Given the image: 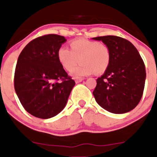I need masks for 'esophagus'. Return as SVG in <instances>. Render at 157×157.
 <instances>
[{
	"instance_id": "esophagus-1",
	"label": "esophagus",
	"mask_w": 157,
	"mask_h": 157,
	"mask_svg": "<svg viewBox=\"0 0 157 157\" xmlns=\"http://www.w3.org/2000/svg\"><path fill=\"white\" fill-rule=\"evenodd\" d=\"M74 80H75L76 83H80V82H81L83 79L82 78V77H75V78H74Z\"/></svg>"
}]
</instances>
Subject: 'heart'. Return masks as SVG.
Instances as JSON below:
<instances>
[{
  "label": "heart",
  "mask_w": 157,
  "mask_h": 157,
  "mask_svg": "<svg viewBox=\"0 0 157 157\" xmlns=\"http://www.w3.org/2000/svg\"><path fill=\"white\" fill-rule=\"evenodd\" d=\"M71 50L61 47L58 50V59L67 71H71L79 61L80 64L72 71L74 76H87L93 72L102 74L110 64L111 51L104 43L86 39H77L70 42Z\"/></svg>",
  "instance_id": "b5f03b06"
}]
</instances>
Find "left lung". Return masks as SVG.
I'll use <instances>...</instances> for the list:
<instances>
[{"label":"left lung","mask_w":157,"mask_h":157,"mask_svg":"<svg viewBox=\"0 0 157 157\" xmlns=\"http://www.w3.org/2000/svg\"><path fill=\"white\" fill-rule=\"evenodd\" d=\"M102 41L111 51L110 64L96 80L93 93L102 108L115 114L130 112L143 96L146 70L137 49L124 38L105 36L93 38Z\"/></svg>","instance_id":"left-lung-1"}]
</instances>
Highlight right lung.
I'll list each match as a JSON object with an SVG mask.
<instances>
[{
  "mask_svg": "<svg viewBox=\"0 0 157 157\" xmlns=\"http://www.w3.org/2000/svg\"><path fill=\"white\" fill-rule=\"evenodd\" d=\"M64 36L48 34L33 39L19 55L14 89L26 112L47 119L58 115L67 104L75 82L58 59Z\"/></svg>",
  "mask_w": 157,
  "mask_h": 157,
  "instance_id": "1",
  "label": "right lung"
}]
</instances>
